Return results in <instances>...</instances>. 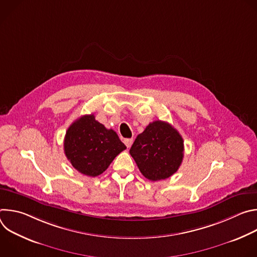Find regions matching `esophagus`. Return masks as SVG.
I'll list each match as a JSON object with an SVG mask.
<instances>
[{"label": "esophagus", "mask_w": 257, "mask_h": 257, "mask_svg": "<svg viewBox=\"0 0 257 257\" xmlns=\"http://www.w3.org/2000/svg\"><path fill=\"white\" fill-rule=\"evenodd\" d=\"M124 143L126 144V146L128 149H130L131 148V145H132V143H133V139L132 138H127V139H125L124 140Z\"/></svg>", "instance_id": "esophagus-1"}]
</instances>
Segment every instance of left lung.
I'll return each mask as SVG.
<instances>
[{"mask_svg": "<svg viewBox=\"0 0 257 257\" xmlns=\"http://www.w3.org/2000/svg\"><path fill=\"white\" fill-rule=\"evenodd\" d=\"M130 155L146 179L165 180L181 166L184 157V141L171 124L158 120L150 123L137 135Z\"/></svg>", "mask_w": 257, "mask_h": 257, "instance_id": "left-lung-1", "label": "left lung"}]
</instances>
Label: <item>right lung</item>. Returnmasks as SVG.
Here are the masks:
<instances>
[{
    "label": "right lung",
    "mask_w": 257,
    "mask_h": 257,
    "mask_svg": "<svg viewBox=\"0 0 257 257\" xmlns=\"http://www.w3.org/2000/svg\"><path fill=\"white\" fill-rule=\"evenodd\" d=\"M125 144L113 129H106L94 115H84L73 122L64 139V152L78 172L89 177L102 174Z\"/></svg>",
    "instance_id": "obj_1"
}]
</instances>
